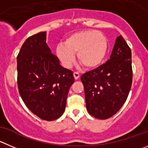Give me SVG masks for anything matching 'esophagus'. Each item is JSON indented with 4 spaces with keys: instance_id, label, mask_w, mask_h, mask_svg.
I'll return each mask as SVG.
<instances>
[{
    "instance_id": "esophagus-1",
    "label": "esophagus",
    "mask_w": 148,
    "mask_h": 148,
    "mask_svg": "<svg viewBox=\"0 0 148 148\" xmlns=\"http://www.w3.org/2000/svg\"><path fill=\"white\" fill-rule=\"evenodd\" d=\"M74 79H75L76 80H77L79 78V77H80V75H79V74L78 72H74Z\"/></svg>"
}]
</instances>
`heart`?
Segmentation results:
<instances>
[{
	"label": "heart",
	"instance_id": "1",
	"mask_svg": "<svg viewBox=\"0 0 148 148\" xmlns=\"http://www.w3.org/2000/svg\"><path fill=\"white\" fill-rule=\"evenodd\" d=\"M108 51V40L97 30H81L71 34L64 41V45L56 47V55L65 68L71 67L77 60L88 69L100 66Z\"/></svg>",
	"mask_w": 148,
	"mask_h": 148
}]
</instances>
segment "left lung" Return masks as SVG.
<instances>
[{
	"label": "left lung",
	"instance_id": "8db88e82",
	"mask_svg": "<svg viewBox=\"0 0 148 148\" xmlns=\"http://www.w3.org/2000/svg\"><path fill=\"white\" fill-rule=\"evenodd\" d=\"M87 110L98 119L110 118L126 101L132 83V52L121 36L117 37L104 64L83 74Z\"/></svg>",
	"mask_w": 148,
	"mask_h": 148
}]
</instances>
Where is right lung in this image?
Returning <instances> with one entry per match:
<instances>
[{
    "instance_id": "1",
    "label": "right lung",
    "mask_w": 148,
    "mask_h": 148,
    "mask_svg": "<svg viewBox=\"0 0 148 148\" xmlns=\"http://www.w3.org/2000/svg\"><path fill=\"white\" fill-rule=\"evenodd\" d=\"M46 38V31L40 32L23 45L16 58L17 85L26 107L41 119L50 121L64 112L74 78L52 53Z\"/></svg>"
}]
</instances>
